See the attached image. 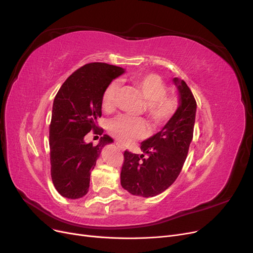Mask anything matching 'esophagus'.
<instances>
[{"instance_id": "esophagus-1", "label": "esophagus", "mask_w": 253, "mask_h": 253, "mask_svg": "<svg viewBox=\"0 0 253 253\" xmlns=\"http://www.w3.org/2000/svg\"><path fill=\"white\" fill-rule=\"evenodd\" d=\"M116 145H117V148H118L120 151H122V152L126 151V148L124 147V145H121V144H120V143H118V142L116 143Z\"/></svg>"}]
</instances>
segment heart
Wrapping results in <instances>:
<instances>
[{"mask_svg": "<svg viewBox=\"0 0 253 253\" xmlns=\"http://www.w3.org/2000/svg\"><path fill=\"white\" fill-rule=\"evenodd\" d=\"M134 81L148 103L145 111L153 125L160 126L169 120L176 111V101L166 96L167 86L162 78L155 74H147L138 76ZM118 88V83L113 82L104 90L101 100L104 111H113ZM109 132L122 143H132L148 134V126L143 120L119 116L110 121Z\"/></svg>", "mask_w": 253, "mask_h": 253, "instance_id": "1", "label": "heart"}]
</instances>
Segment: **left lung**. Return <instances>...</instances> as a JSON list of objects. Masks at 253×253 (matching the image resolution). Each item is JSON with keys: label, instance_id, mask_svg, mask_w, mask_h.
I'll list each match as a JSON object with an SVG mask.
<instances>
[{"label": "left lung", "instance_id": "8db88e82", "mask_svg": "<svg viewBox=\"0 0 253 253\" xmlns=\"http://www.w3.org/2000/svg\"><path fill=\"white\" fill-rule=\"evenodd\" d=\"M178 108L158 133L141 142L143 154L125 152L120 173L124 189L136 196L153 197L169 188L178 177L193 138L196 102L187 83L173 78ZM147 157L144 158V155Z\"/></svg>", "mask_w": 253, "mask_h": 253}]
</instances>
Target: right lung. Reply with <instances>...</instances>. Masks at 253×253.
Instances as JSON below:
<instances>
[{
    "instance_id": "add662e5",
    "label": "right lung",
    "mask_w": 253,
    "mask_h": 253,
    "mask_svg": "<svg viewBox=\"0 0 253 253\" xmlns=\"http://www.w3.org/2000/svg\"><path fill=\"white\" fill-rule=\"evenodd\" d=\"M125 72L106 63L86 64L66 79L55 97L49 126L50 173L53 186L63 197L77 200L88 192L90 172L113 139L103 135L93 145L84 137L90 131L100 134L97 119L102 114V95Z\"/></svg>"
}]
</instances>
